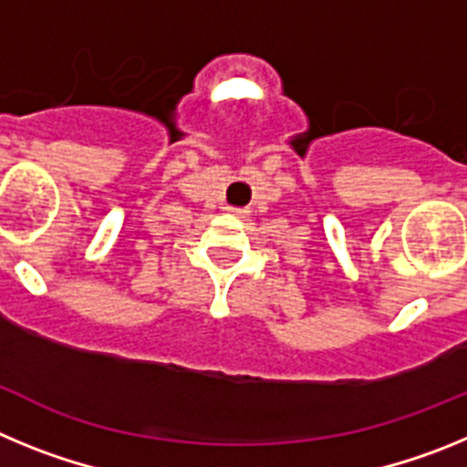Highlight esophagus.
Returning a JSON list of instances; mask_svg holds the SVG:
<instances>
[{"label": "esophagus", "instance_id": "obj_1", "mask_svg": "<svg viewBox=\"0 0 467 467\" xmlns=\"http://www.w3.org/2000/svg\"><path fill=\"white\" fill-rule=\"evenodd\" d=\"M229 213L231 214H238V217H243V214H245V210H243V208H229Z\"/></svg>", "mask_w": 467, "mask_h": 467}]
</instances>
